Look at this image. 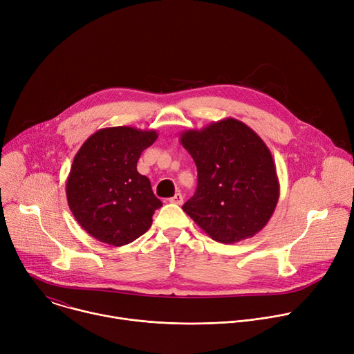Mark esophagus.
Instances as JSON below:
<instances>
[{
    "label": "esophagus",
    "instance_id": "esophagus-1",
    "mask_svg": "<svg viewBox=\"0 0 354 354\" xmlns=\"http://www.w3.org/2000/svg\"><path fill=\"white\" fill-rule=\"evenodd\" d=\"M169 201H171V203H174V205H182V201H183V196H182L180 193H176L175 196H172V197L169 198Z\"/></svg>",
    "mask_w": 354,
    "mask_h": 354
}]
</instances>
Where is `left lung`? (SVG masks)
Masks as SVG:
<instances>
[{
  "label": "left lung",
  "instance_id": "8db88e82",
  "mask_svg": "<svg viewBox=\"0 0 354 354\" xmlns=\"http://www.w3.org/2000/svg\"><path fill=\"white\" fill-rule=\"evenodd\" d=\"M179 140L197 167V189L183 212L221 243L258 234L273 216L280 196L265 141L232 118L185 130Z\"/></svg>",
  "mask_w": 354,
  "mask_h": 354
}]
</instances>
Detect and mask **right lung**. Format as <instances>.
<instances>
[{
  "instance_id": "1",
  "label": "right lung",
  "mask_w": 354,
  "mask_h": 354,
  "mask_svg": "<svg viewBox=\"0 0 354 354\" xmlns=\"http://www.w3.org/2000/svg\"><path fill=\"white\" fill-rule=\"evenodd\" d=\"M158 138L156 130L129 126L100 129L74 157L66 194L77 223L95 239L123 246L153 224L162 206L149 179L137 171L142 151Z\"/></svg>"
}]
</instances>
